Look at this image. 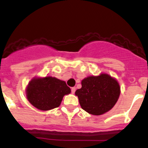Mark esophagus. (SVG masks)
<instances>
[{
    "label": "esophagus",
    "mask_w": 148,
    "mask_h": 148,
    "mask_svg": "<svg viewBox=\"0 0 148 148\" xmlns=\"http://www.w3.org/2000/svg\"><path fill=\"white\" fill-rule=\"evenodd\" d=\"M75 87H72L71 88V92L73 94H74L75 93Z\"/></svg>",
    "instance_id": "obj_1"
}]
</instances>
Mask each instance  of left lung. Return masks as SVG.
I'll list each match as a JSON object with an SVG mask.
<instances>
[{"label":"left lung","mask_w":148,"mask_h":148,"mask_svg":"<svg viewBox=\"0 0 148 148\" xmlns=\"http://www.w3.org/2000/svg\"><path fill=\"white\" fill-rule=\"evenodd\" d=\"M84 110L95 116L104 114L113 108L120 95L117 81L108 74L90 76L82 82V88L75 91Z\"/></svg>","instance_id":"8db88e82"}]
</instances>
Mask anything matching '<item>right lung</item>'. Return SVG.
I'll return each mask as SVG.
<instances>
[{"instance_id": "1", "label": "right lung", "mask_w": 148, "mask_h": 148, "mask_svg": "<svg viewBox=\"0 0 148 148\" xmlns=\"http://www.w3.org/2000/svg\"><path fill=\"white\" fill-rule=\"evenodd\" d=\"M70 92L66 82L48 76L33 78L27 88V97L38 109L49 110L59 107L64 95Z\"/></svg>"}]
</instances>
